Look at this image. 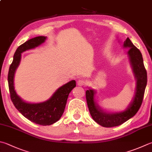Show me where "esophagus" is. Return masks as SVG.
Returning <instances> with one entry per match:
<instances>
[{"instance_id":"esophagus-1","label":"esophagus","mask_w":152,"mask_h":152,"mask_svg":"<svg viewBox=\"0 0 152 152\" xmlns=\"http://www.w3.org/2000/svg\"><path fill=\"white\" fill-rule=\"evenodd\" d=\"M77 85H78L79 86H86L87 85V83L86 82L85 80L80 79L78 81H77Z\"/></svg>"}]
</instances>
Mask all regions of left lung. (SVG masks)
<instances>
[{"label": "left lung", "instance_id": "8db88e82", "mask_svg": "<svg viewBox=\"0 0 152 152\" xmlns=\"http://www.w3.org/2000/svg\"><path fill=\"white\" fill-rule=\"evenodd\" d=\"M124 48H129L128 55L132 67L135 78L136 88L133 101L125 110L118 113H106L101 110L94 100L95 91L88 89L86 91V99L88 110L93 120L103 127L117 126L126 122L137 113L144 98L145 88L147 85V71L145 70L142 55L140 51L127 38L124 42Z\"/></svg>", "mask_w": 152, "mask_h": 152}]
</instances>
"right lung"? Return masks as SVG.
Masks as SVG:
<instances>
[{
    "label": "right lung",
    "instance_id": "obj_1",
    "mask_svg": "<svg viewBox=\"0 0 152 152\" xmlns=\"http://www.w3.org/2000/svg\"><path fill=\"white\" fill-rule=\"evenodd\" d=\"M45 39L46 37L38 36L20 45L14 53L13 61L8 74L10 99L14 107L29 121L42 126L51 125L59 121L64 112L69 94L76 87V81L72 80L59 87L50 99L39 103L25 102L16 94L14 87V77L20 61L21 53L25 51L39 46Z\"/></svg>",
    "mask_w": 152,
    "mask_h": 152
}]
</instances>
